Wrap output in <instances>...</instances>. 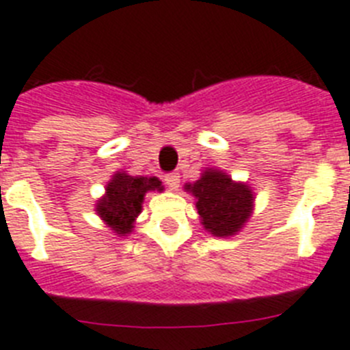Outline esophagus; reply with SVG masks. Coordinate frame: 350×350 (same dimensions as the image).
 <instances>
[{
	"instance_id": "obj_1",
	"label": "esophagus",
	"mask_w": 350,
	"mask_h": 350,
	"mask_svg": "<svg viewBox=\"0 0 350 350\" xmlns=\"http://www.w3.org/2000/svg\"><path fill=\"white\" fill-rule=\"evenodd\" d=\"M165 183L169 185L170 190H178V187H180V174H167L165 176Z\"/></svg>"
}]
</instances>
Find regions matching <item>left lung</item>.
<instances>
[{
    "mask_svg": "<svg viewBox=\"0 0 350 350\" xmlns=\"http://www.w3.org/2000/svg\"><path fill=\"white\" fill-rule=\"evenodd\" d=\"M185 192L196 198L202 228L219 239L239 234L254 211L251 187L215 167L202 170L198 181L185 183Z\"/></svg>",
    "mask_w": 350,
    "mask_h": 350,
    "instance_id": "8db88e82",
    "label": "left lung"
}]
</instances>
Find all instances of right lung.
Returning a JSON list of instances; mask_svg holds the SVG:
<instances>
[{
  "instance_id": "1",
  "label": "right lung",
  "mask_w": 350,
  "mask_h": 350,
  "mask_svg": "<svg viewBox=\"0 0 350 350\" xmlns=\"http://www.w3.org/2000/svg\"><path fill=\"white\" fill-rule=\"evenodd\" d=\"M154 190H163L157 176H130L126 170H117L96 202V213L113 233L128 237L142 211L146 193Z\"/></svg>"
}]
</instances>
